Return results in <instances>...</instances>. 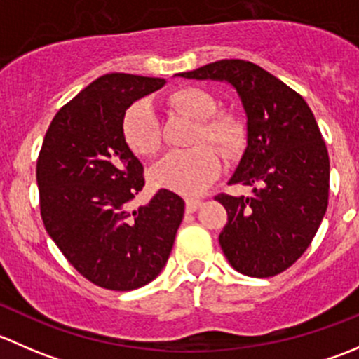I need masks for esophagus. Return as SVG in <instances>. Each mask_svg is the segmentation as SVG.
<instances>
[{
	"instance_id": "34e87169",
	"label": "esophagus",
	"mask_w": 359,
	"mask_h": 359,
	"mask_svg": "<svg viewBox=\"0 0 359 359\" xmlns=\"http://www.w3.org/2000/svg\"><path fill=\"white\" fill-rule=\"evenodd\" d=\"M201 206L200 200H186V212L187 213H194L198 208Z\"/></svg>"
}]
</instances>
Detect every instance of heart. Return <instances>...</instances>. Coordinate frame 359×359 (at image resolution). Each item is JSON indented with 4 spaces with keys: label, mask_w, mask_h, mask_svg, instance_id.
Here are the masks:
<instances>
[{
    "label": "heart",
    "mask_w": 359,
    "mask_h": 359,
    "mask_svg": "<svg viewBox=\"0 0 359 359\" xmlns=\"http://www.w3.org/2000/svg\"><path fill=\"white\" fill-rule=\"evenodd\" d=\"M166 106L177 114L196 119L186 151H173L151 170V182L161 189L194 196L217 180L222 156H240L247 144V125L231 111H217L219 100L200 86H179L166 97ZM121 133L126 146L140 158L156 156L161 149V125L146 100H137L125 111ZM212 143L217 149L209 146Z\"/></svg>",
    "instance_id": "b5f03b06"
}]
</instances>
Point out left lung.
I'll use <instances>...</instances> for the list:
<instances>
[{
	"label": "left lung",
	"instance_id": "obj_1",
	"mask_svg": "<svg viewBox=\"0 0 359 359\" xmlns=\"http://www.w3.org/2000/svg\"><path fill=\"white\" fill-rule=\"evenodd\" d=\"M180 76L231 83L248 118V146L229 184L250 186L252 196H215L227 212L224 255L247 276L283 273L309 247L328 206L330 159L313 111L248 60H217Z\"/></svg>",
	"mask_w": 359,
	"mask_h": 359
}]
</instances>
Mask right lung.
<instances>
[{
    "mask_svg": "<svg viewBox=\"0 0 359 359\" xmlns=\"http://www.w3.org/2000/svg\"><path fill=\"white\" fill-rule=\"evenodd\" d=\"M165 85L161 78L111 72L69 100L46 130L36 180L46 233L72 267L106 290L151 283L172 252L184 200L159 189L130 212L144 166L121 133L125 111Z\"/></svg>",
    "mask_w": 359,
    "mask_h": 359,
    "instance_id": "add662e5",
    "label": "right lung"
}]
</instances>
